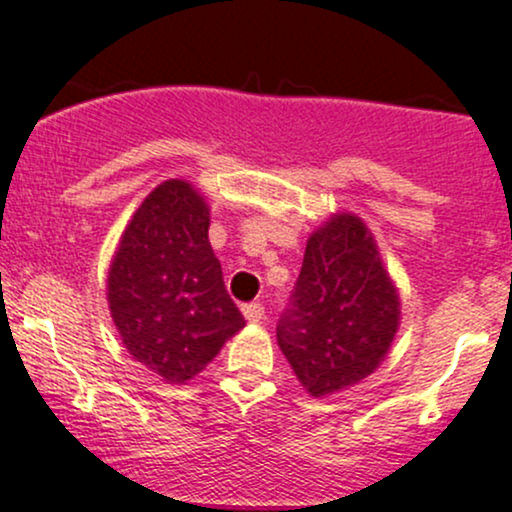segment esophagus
<instances>
[{"label":"esophagus","mask_w":512,"mask_h":512,"mask_svg":"<svg viewBox=\"0 0 512 512\" xmlns=\"http://www.w3.org/2000/svg\"><path fill=\"white\" fill-rule=\"evenodd\" d=\"M243 315H245V320L252 322V325H257V322H262V320H264V308H262V303H248V305H243Z\"/></svg>","instance_id":"1"}]
</instances>
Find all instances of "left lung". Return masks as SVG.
I'll list each match as a JSON object with an SVG mask.
<instances>
[{
    "label": "left lung",
    "mask_w": 512,
    "mask_h": 512,
    "mask_svg": "<svg viewBox=\"0 0 512 512\" xmlns=\"http://www.w3.org/2000/svg\"><path fill=\"white\" fill-rule=\"evenodd\" d=\"M399 327V296L373 233L334 214L308 238L276 342L313 397L361 383L380 366Z\"/></svg>",
    "instance_id": "obj_1"
}]
</instances>
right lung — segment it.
I'll use <instances>...</instances> for the list:
<instances>
[{"mask_svg": "<svg viewBox=\"0 0 512 512\" xmlns=\"http://www.w3.org/2000/svg\"><path fill=\"white\" fill-rule=\"evenodd\" d=\"M108 305L127 351L170 385L195 378L245 327L209 243V207L166 180L134 211L108 272Z\"/></svg>", "mask_w": 512, "mask_h": 512, "instance_id": "obj_1", "label": "right lung"}]
</instances>
